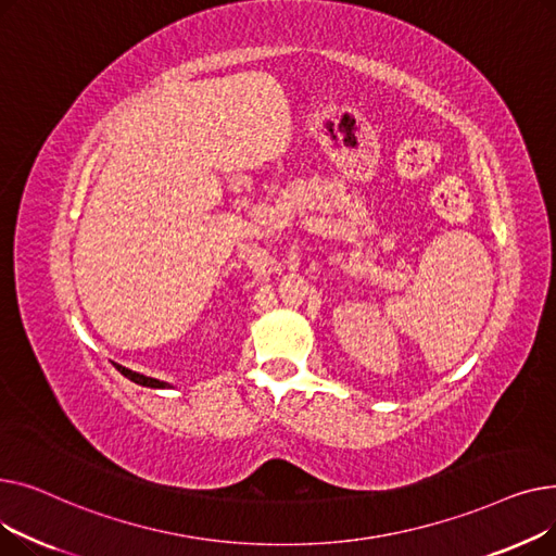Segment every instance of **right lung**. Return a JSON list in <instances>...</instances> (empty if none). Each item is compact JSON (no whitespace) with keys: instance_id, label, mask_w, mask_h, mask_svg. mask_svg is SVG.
I'll list each match as a JSON object with an SVG mask.
<instances>
[{"instance_id":"right-lung-1","label":"right lung","mask_w":556,"mask_h":556,"mask_svg":"<svg viewBox=\"0 0 556 556\" xmlns=\"http://www.w3.org/2000/svg\"><path fill=\"white\" fill-rule=\"evenodd\" d=\"M116 369H119L126 378H130L132 383H137V386H143V388H170L168 383H164V381H157V378H151V376H143V374H137V371H132V369H128V367H122V365H116Z\"/></svg>"}]
</instances>
